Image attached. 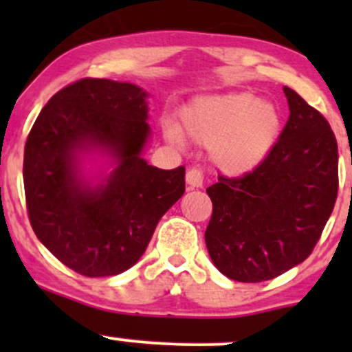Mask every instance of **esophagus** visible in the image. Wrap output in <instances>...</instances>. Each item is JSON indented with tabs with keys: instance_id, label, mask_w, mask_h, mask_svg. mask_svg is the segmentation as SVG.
Wrapping results in <instances>:
<instances>
[{
	"instance_id": "34e87169",
	"label": "esophagus",
	"mask_w": 352,
	"mask_h": 352,
	"mask_svg": "<svg viewBox=\"0 0 352 352\" xmlns=\"http://www.w3.org/2000/svg\"><path fill=\"white\" fill-rule=\"evenodd\" d=\"M186 182L189 187H202L204 175H202V172L199 168H190L186 173Z\"/></svg>"
}]
</instances>
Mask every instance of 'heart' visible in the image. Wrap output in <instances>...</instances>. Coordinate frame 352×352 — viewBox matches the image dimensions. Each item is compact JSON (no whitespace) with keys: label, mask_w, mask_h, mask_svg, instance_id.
<instances>
[{"label":"heart","mask_w":352,"mask_h":352,"mask_svg":"<svg viewBox=\"0 0 352 352\" xmlns=\"http://www.w3.org/2000/svg\"><path fill=\"white\" fill-rule=\"evenodd\" d=\"M182 131L209 148L212 165L228 175L254 172L272 153L283 133V116L272 102L250 91L194 98L180 112ZM166 140L182 144L180 131L165 126Z\"/></svg>","instance_id":"heart-1"}]
</instances>
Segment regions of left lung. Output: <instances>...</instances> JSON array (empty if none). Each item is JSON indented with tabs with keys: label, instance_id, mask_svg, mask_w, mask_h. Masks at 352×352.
Returning a JSON list of instances; mask_svg holds the SVG:
<instances>
[{
	"label": "left lung",
	"instance_id": "1",
	"mask_svg": "<svg viewBox=\"0 0 352 352\" xmlns=\"http://www.w3.org/2000/svg\"><path fill=\"white\" fill-rule=\"evenodd\" d=\"M289 119L264 163L208 187L204 239L233 281L262 283L303 262L320 240L339 189L337 141L324 116L285 87Z\"/></svg>",
	"mask_w": 352,
	"mask_h": 352
}]
</instances>
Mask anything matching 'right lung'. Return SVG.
<instances>
[{"instance_id":"add662e5","label":"right lung","mask_w":352,"mask_h":352,"mask_svg":"<svg viewBox=\"0 0 352 352\" xmlns=\"http://www.w3.org/2000/svg\"><path fill=\"white\" fill-rule=\"evenodd\" d=\"M146 91L83 78L52 95L35 119L23 155L25 201L35 235L56 258L87 278L116 276L146 250L160 218L182 197L186 168L141 158L150 136ZM100 146L118 160L108 184L90 190L76 153Z\"/></svg>"}]
</instances>
